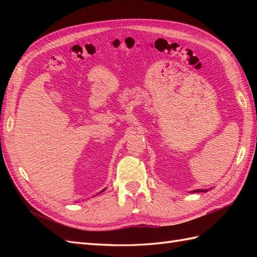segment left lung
<instances>
[{
    "instance_id": "8db88e82",
    "label": "left lung",
    "mask_w": 257,
    "mask_h": 257,
    "mask_svg": "<svg viewBox=\"0 0 257 257\" xmlns=\"http://www.w3.org/2000/svg\"><path fill=\"white\" fill-rule=\"evenodd\" d=\"M204 191H206V190H204ZM194 192H202V190H196V191H194Z\"/></svg>"
}]
</instances>
